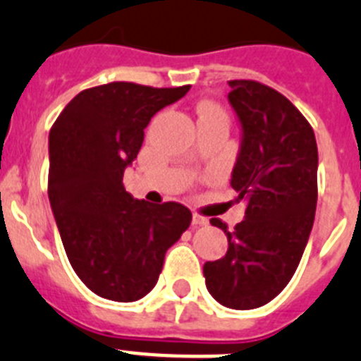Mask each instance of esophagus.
Instances as JSON below:
<instances>
[{"label": "esophagus", "instance_id": "obj_1", "mask_svg": "<svg viewBox=\"0 0 361 361\" xmlns=\"http://www.w3.org/2000/svg\"><path fill=\"white\" fill-rule=\"evenodd\" d=\"M203 225H209V219L205 216H200L194 212L192 214V227H203Z\"/></svg>", "mask_w": 361, "mask_h": 361}]
</instances>
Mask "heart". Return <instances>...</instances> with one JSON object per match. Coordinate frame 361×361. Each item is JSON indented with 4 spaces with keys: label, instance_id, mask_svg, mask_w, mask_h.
<instances>
[{
    "label": "heart",
    "instance_id": "obj_1",
    "mask_svg": "<svg viewBox=\"0 0 361 361\" xmlns=\"http://www.w3.org/2000/svg\"><path fill=\"white\" fill-rule=\"evenodd\" d=\"M202 112H219L214 105H203Z\"/></svg>",
    "mask_w": 361,
    "mask_h": 361
}]
</instances>
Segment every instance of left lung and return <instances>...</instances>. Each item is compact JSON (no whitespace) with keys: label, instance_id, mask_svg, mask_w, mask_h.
Masks as SVG:
<instances>
[{"label":"left lung","instance_id":"obj_1","mask_svg":"<svg viewBox=\"0 0 361 361\" xmlns=\"http://www.w3.org/2000/svg\"><path fill=\"white\" fill-rule=\"evenodd\" d=\"M240 121L231 187L245 200L243 221L225 233L227 255L203 265L216 302L247 311L269 303L296 272L318 200V147L311 125L283 94L258 81H228Z\"/></svg>","mask_w":361,"mask_h":361}]
</instances>
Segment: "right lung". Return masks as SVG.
<instances>
[{"mask_svg":"<svg viewBox=\"0 0 361 361\" xmlns=\"http://www.w3.org/2000/svg\"><path fill=\"white\" fill-rule=\"evenodd\" d=\"M190 85L152 89L114 81L81 90L49 134V200L72 269L98 296L136 302L154 289L169 247L189 228L185 205L133 198L123 172L145 127Z\"/></svg>","mask_w":361,"mask_h":361,"instance_id":"add662e5","label":"right lung"}]
</instances>
